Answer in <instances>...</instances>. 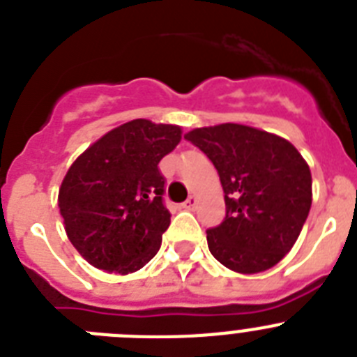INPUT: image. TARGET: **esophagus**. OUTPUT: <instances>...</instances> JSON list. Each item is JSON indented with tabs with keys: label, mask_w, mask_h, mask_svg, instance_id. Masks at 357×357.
Listing matches in <instances>:
<instances>
[{
	"label": "esophagus",
	"mask_w": 357,
	"mask_h": 357,
	"mask_svg": "<svg viewBox=\"0 0 357 357\" xmlns=\"http://www.w3.org/2000/svg\"><path fill=\"white\" fill-rule=\"evenodd\" d=\"M184 207H185V209H189V211H193L195 207H197V198L189 197L188 200L184 202Z\"/></svg>",
	"instance_id": "34e87169"
}]
</instances>
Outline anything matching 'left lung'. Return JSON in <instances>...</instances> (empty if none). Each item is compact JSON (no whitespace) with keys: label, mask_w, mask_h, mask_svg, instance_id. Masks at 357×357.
I'll list each match as a JSON object with an SVG mask.
<instances>
[{"label":"left lung","mask_w":357,"mask_h":357,"mask_svg":"<svg viewBox=\"0 0 357 357\" xmlns=\"http://www.w3.org/2000/svg\"><path fill=\"white\" fill-rule=\"evenodd\" d=\"M214 164L225 218L207 230L211 254L238 273L275 266L295 245L311 209V172L289 141L223 123L184 135Z\"/></svg>","instance_id":"8db88e82"}]
</instances>
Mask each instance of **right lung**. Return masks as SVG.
<instances>
[{
    "instance_id": "obj_1",
    "label": "right lung",
    "mask_w": 357,
    "mask_h": 357,
    "mask_svg": "<svg viewBox=\"0 0 357 357\" xmlns=\"http://www.w3.org/2000/svg\"><path fill=\"white\" fill-rule=\"evenodd\" d=\"M181 127L134 119L91 144L71 164L59 207L73 247L94 268L132 273L159 252L169 227L159 162Z\"/></svg>"
}]
</instances>
